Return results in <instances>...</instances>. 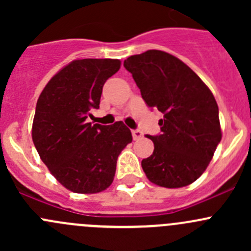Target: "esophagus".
Returning a JSON list of instances; mask_svg holds the SVG:
<instances>
[{
    "label": "esophagus",
    "mask_w": 251,
    "mask_h": 251,
    "mask_svg": "<svg viewBox=\"0 0 251 251\" xmlns=\"http://www.w3.org/2000/svg\"><path fill=\"white\" fill-rule=\"evenodd\" d=\"M132 137L135 141L140 140V138L143 137V133H142L140 130H132Z\"/></svg>",
    "instance_id": "obj_1"
}]
</instances>
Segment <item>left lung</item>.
<instances>
[{
	"label": "left lung",
	"mask_w": 251,
	"mask_h": 251,
	"mask_svg": "<svg viewBox=\"0 0 251 251\" xmlns=\"http://www.w3.org/2000/svg\"><path fill=\"white\" fill-rule=\"evenodd\" d=\"M124 67L132 74L147 105L163 113L161 135L142 169L151 182L181 188L206 170L222 137L219 107L201 78L182 60L164 50L131 55Z\"/></svg>",
	"instance_id": "obj_1"
}]
</instances>
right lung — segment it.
Listing matches in <instances>:
<instances>
[{"mask_svg": "<svg viewBox=\"0 0 251 251\" xmlns=\"http://www.w3.org/2000/svg\"><path fill=\"white\" fill-rule=\"evenodd\" d=\"M119 59H76L54 75L40 95L32 121V142L40 158L62 186L93 194L113 183L119 154L132 142L123 121L92 125L103 85L120 69Z\"/></svg>", "mask_w": 251, "mask_h": 251, "instance_id": "obj_1", "label": "right lung"}]
</instances>
